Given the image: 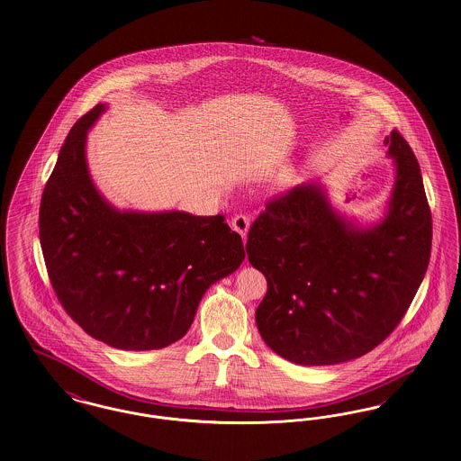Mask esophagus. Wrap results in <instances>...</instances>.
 <instances>
[{
  "mask_svg": "<svg viewBox=\"0 0 461 461\" xmlns=\"http://www.w3.org/2000/svg\"><path fill=\"white\" fill-rule=\"evenodd\" d=\"M230 225L241 236L242 240H246L248 230H249V219L246 215H236L232 221H230Z\"/></svg>",
  "mask_w": 461,
  "mask_h": 461,
  "instance_id": "esophagus-1",
  "label": "esophagus"
}]
</instances>
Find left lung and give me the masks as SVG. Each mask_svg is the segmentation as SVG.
<instances>
[{
	"label": "left lung",
	"mask_w": 461,
	"mask_h": 461,
	"mask_svg": "<svg viewBox=\"0 0 461 461\" xmlns=\"http://www.w3.org/2000/svg\"><path fill=\"white\" fill-rule=\"evenodd\" d=\"M393 185L384 217L363 225L339 213L319 180L267 204L249 229V264L267 279L255 321L277 356L300 366L357 359L406 314L432 248L420 165L392 130L384 140Z\"/></svg>",
	"instance_id": "obj_1"
}]
</instances>
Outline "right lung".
Masks as SVG:
<instances>
[{
    "instance_id": "add662e5",
    "label": "right lung",
    "mask_w": 461,
    "mask_h": 461,
    "mask_svg": "<svg viewBox=\"0 0 461 461\" xmlns=\"http://www.w3.org/2000/svg\"><path fill=\"white\" fill-rule=\"evenodd\" d=\"M107 111L77 120L59 152L40 208V242L62 307L95 339L156 350L182 339L206 290L244 260L221 215L118 210L86 163V137Z\"/></svg>"
}]
</instances>
